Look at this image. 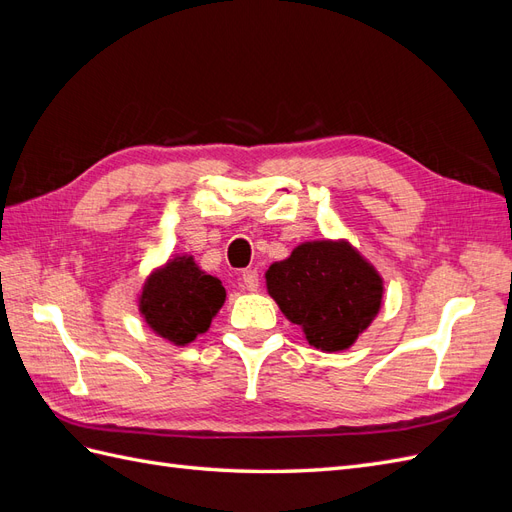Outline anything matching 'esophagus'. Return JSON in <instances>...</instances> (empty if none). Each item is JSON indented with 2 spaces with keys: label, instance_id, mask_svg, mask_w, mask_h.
Masks as SVG:
<instances>
[{
  "label": "esophagus",
  "instance_id": "1",
  "mask_svg": "<svg viewBox=\"0 0 512 512\" xmlns=\"http://www.w3.org/2000/svg\"><path fill=\"white\" fill-rule=\"evenodd\" d=\"M241 280H243V286L247 290H258V271L256 269H243L241 271Z\"/></svg>",
  "mask_w": 512,
  "mask_h": 512
}]
</instances>
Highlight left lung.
<instances>
[{"label": "left lung", "mask_w": 512, "mask_h": 512, "mask_svg": "<svg viewBox=\"0 0 512 512\" xmlns=\"http://www.w3.org/2000/svg\"><path fill=\"white\" fill-rule=\"evenodd\" d=\"M267 290L309 346L350 348L382 305V277L346 241H312L267 271Z\"/></svg>", "instance_id": "left-lung-1"}]
</instances>
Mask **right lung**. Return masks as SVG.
Listing matches in <instances>:
<instances>
[{"label": "right lung", "mask_w": 512, "mask_h": 512, "mask_svg": "<svg viewBox=\"0 0 512 512\" xmlns=\"http://www.w3.org/2000/svg\"><path fill=\"white\" fill-rule=\"evenodd\" d=\"M224 299L218 277L200 271L192 256H177L149 275L138 307L160 337L185 346L209 329Z\"/></svg>", "instance_id": "add662e5"}]
</instances>
